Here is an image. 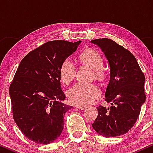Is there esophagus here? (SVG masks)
Listing matches in <instances>:
<instances>
[{
    "instance_id": "1",
    "label": "esophagus",
    "mask_w": 153,
    "mask_h": 153,
    "mask_svg": "<svg viewBox=\"0 0 153 153\" xmlns=\"http://www.w3.org/2000/svg\"><path fill=\"white\" fill-rule=\"evenodd\" d=\"M76 108H78V109L83 110V109H85V108H86V106H82V105H78V106H76Z\"/></svg>"
}]
</instances>
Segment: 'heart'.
Here are the masks:
<instances>
[{"label": "heart", "instance_id": "obj_1", "mask_svg": "<svg viewBox=\"0 0 153 153\" xmlns=\"http://www.w3.org/2000/svg\"><path fill=\"white\" fill-rule=\"evenodd\" d=\"M80 59L84 64L87 65L94 70L95 78L105 80L108 78V71L103 68L102 55L94 49H87L80 53ZM76 75V67L71 59L66 58L61 63L59 68V77L65 84L70 83ZM101 90L95 84L77 82L68 91V97L71 103L76 105L89 104L99 97Z\"/></svg>", "mask_w": 153, "mask_h": 153}]
</instances>
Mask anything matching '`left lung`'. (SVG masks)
Returning a JSON list of instances; mask_svg holds the SVG:
<instances>
[{
	"mask_svg": "<svg viewBox=\"0 0 153 153\" xmlns=\"http://www.w3.org/2000/svg\"><path fill=\"white\" fill-rule=\"evenodd\" d=\"M91 42L101 47L109 63L105 101L111 105L97 107L98 117L92 127L105 137L120 136L134 125L145 101V75L134 56L122 45L106 38Z\"/></svg>",
	"mask_w": 153,
	"mask_h": 153,
	"instance_id": "1",
	"label": "left lung"
}]
</instances>
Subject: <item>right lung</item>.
Listing matches in <instances>:
<instances>
[{
	"mask_svg": "<svg viewBox=\"0 0 153 153\" xmlns=\"http://www.w3.org/2000/svg\"><path fill=\"white\" fill-rule=\"evenodd\" d=\"M81 42L54 40L28 53L9 87L13 117L26 137L40 145L53 143L62 132L63 116L73 107L61 101L59 68Z\"/></svg>",
	"mask_w": 153,
	"mask_h": 153,
	"instance_id": "1",
	"label": "right lung"
}]
</instances>
